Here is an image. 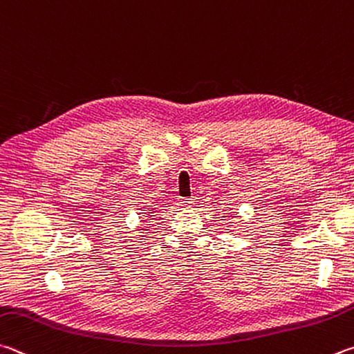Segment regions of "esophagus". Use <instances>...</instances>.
Returning <instances> with one entry per match:
<instances>
[{
	"instance_id": "obj_1",
	"label": "esophagus",
	"mask_w": 354,
	"mask_h": 354,
	"mask_svg": "<svg viewBox=\"0 0 354 354\" xmlns=\"http://www.w3.org/2000/svg\"><path fill=\"white\" fill-rule=\"evenodd\" d=\"M183 205H184V207H187V209H192L195 205V199L194 198H185V199H183Z\"/></svg>"
}]
</instances>
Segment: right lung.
<instances>
[{"instance_id":"right-lung-1","label":"right lung","mask_w":354,"mask_h":354,"mask_svg":"<svg viewBox=\"0 0 354 354\" xmlns=\"http://www.w3.org/2000/svg\"><path fill=\"white\" fill-rule=\"evenodd\" d=\"M155 212H156V207H150L149 210L145 212V215L147 216H153V215H155Z\"/></svg>"}]
</instances>
